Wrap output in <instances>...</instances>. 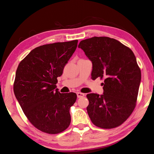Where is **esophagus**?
I'll return each mask as SVG.
<instances>
[{"mask_svg": "<svg viewBox=\"0 0 154 154\" xmlns=\"http://www.w3.org/2000/svg\"><path fill=\"white\" fill-rule=\"evenodd\" d=\"M76 94H77V97H83L85 96V94H83V93H82V92H77L76 93Z\"/></svg>", "mask_w": 154, "mask_h": 154, "instance_id": "esophagus-1", "label": "esophagus"}]
</instances>
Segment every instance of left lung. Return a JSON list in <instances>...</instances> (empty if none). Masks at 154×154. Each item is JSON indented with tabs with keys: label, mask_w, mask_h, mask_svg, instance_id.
Wrapping results in <instances>:
<instances>
[{
	"label": "left lung",
	"mask_w": 154,
	"mask_h": 154,
	"mask_svg": "<svg viewBox=\"0 0 154 154\" xmlns=\"http://www.w3.org/2000/svg\"><path fill=\"white\" fill-rule=\"evenodd\" d=\"M92 63L91 76L104 78L103 94L87 95V113L102 128L118 127L133 112L141 83V71L132 51L118 40L94 36L78 45Z\"/></svg>",
	"instance_id": "1"
}]
</instances>
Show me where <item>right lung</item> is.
<instances>
[{
	"label": "right lung",
	"instance_id": "obj_1",
	"mask_svg": "<svg viewBox=\"0 0 154 154\" xmlns=\"http://www.w3.org/2000/svg\"><path fill=\"white\" fill-rule=\"evenodd\" d=\"M77 45L74 40L39 46L17 69L13 85L16 98L31 124L44 132L60 133L71 123L70 107L76 94H61L56 84Z\"/></svg>",
	"mask_w": 154,
	"mask_h": 154
}]
</instances>
